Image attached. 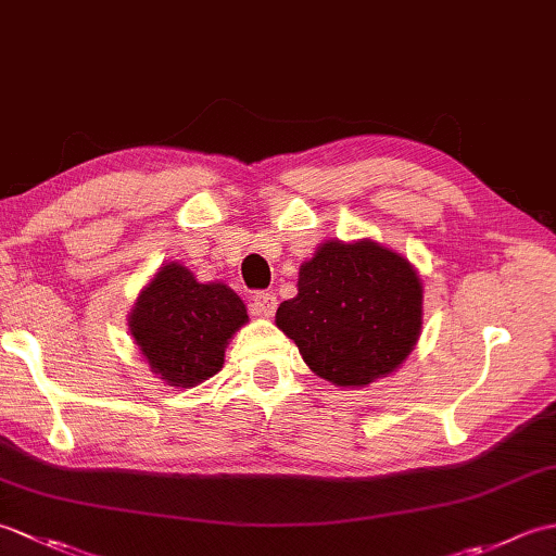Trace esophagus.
Listing matches in <instances>:
<instances>
[{"instance_id": "34e87169", "label": "esophagus", "mask_w": 556, "mask_h": 556, "mask_svg": "<svg viewBox=\"0 0 556 556\" xmlns=\"http://www.w3.org/2000/svg\"><path fill=\"white\" fill-rule=\"evenodd\" d=\"M251 311H253V315L271 317V315H275V311H277V296H275V293H269V291L253 293Z\"/></svg>"}]
</instances>
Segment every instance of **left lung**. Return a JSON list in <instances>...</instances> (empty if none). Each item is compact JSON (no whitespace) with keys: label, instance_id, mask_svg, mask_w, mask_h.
I'll use <instances>...</instances> for the list:
<instances>
[{"label":"left lung","instance_id":"obj_1","mask_svg":"<svg viewBox=\"0 0 556 556\" xmlns=\"http://www.w3.org/2000/svg\"><path fill=\"white\" fill-rule=\"evenodd\" d=\"M275 323L317 377L368 387L418 344L422 279L408 257L372 239H329L301 265L299 296L279 305Z\"/></svg>","mask_w":556,"mask_h":556}]
</instances>
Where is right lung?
<instances>
[{"instance_id": "obj_1", "label": "right lung", "mask_w": 556, "mask_h": 556, "mask_svg": "<svg viewBox=\"0 0 556 556\" xmlns=\"http://www.w3.org/2000/svg\"><path fill=\"white\" fill-rule=\"evenodd\" d=\"M245 323V303L233 289L203 285L181 263H167L138 293L128 332L160 380L191 389L222 370L229 339Z\"/></svg>"}]
</instances>
